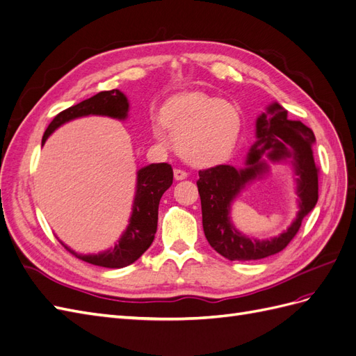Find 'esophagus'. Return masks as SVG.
<instances>
[{
    "instance_id": "34e87169",
    "label": "esophagus",
    "mask_w": 356,
    "mask_h": 356,
    "mask_svg": "<svg viewBox=\"0 0 356 356\" xmlns=\"http://www.w3.org/2000/svg\"><path fill=\"white\" fill-rule=\"evenodd\" d=\"M187 172L186 170H181V169H175L174 170V177L177 181H181V179H186L187 178Z\"/></svg>"
}]
</instances>
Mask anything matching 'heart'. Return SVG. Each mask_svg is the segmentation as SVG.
Masks as SVG:
<instances>
[{
  "label": "heart",
  "mask_w": 356,
  "mask_h": 356,
  "mask_svg": "<svg viewBox=\"0 0 356 356\" xmlns=\"http://www.w3.org/2000/svg\"><path fill=\"white\" fill-rule=\"evenodd\" d=\"M160 123L190 165L209 168L227 160L242 134L241 108L202 90L179 92L165 102Z\"/></svg>",
  "instance_id": "obj_1"
}]
</instances>
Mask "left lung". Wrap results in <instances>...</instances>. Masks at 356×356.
<instances>
[{
	"instance_id": "8db88e82",
	"label": "left lung",
	"mask_w": 356,
	"mask_h": 356,
	"mask_svg": "<svg viewBox=\"0 0 356 356\" xmlns=\"http://www.w3.org/2000/svg\"><path fill=\"white\" fill-rule=\"evenodd\" d=\"M257 141L250 148L243 168L218 165L199 172L197 188L202 203L203 232L209 245L232 261L260 260L281 252L297 234L301 221L318 202V166L312 145L315 135L301 122L288 120V111L272 102L257 117ZM271 163L293 166L299 212L290 227L270 240L248 238L234 227L229 217L231 203L255 179L268 173Z\"/></svg>"
}]
</instances>
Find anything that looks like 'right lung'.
<instances>
[{"label":"right lung","instance_id":"right-lung-1","mask_svg":"<svg viewBox=\"0 0 356 356\" xmlns=\"http://www.w3.org/2000/svg\"><path fill=\"white\" fill-rule=\"evenodd\" d=\"M127 113L129 101L123 92L118 89L99 92L89 99L70 106V108L59 113L53 118V122L46 129L44 136H42L41 145H44L47 138L58 127L75 120V118L88 115H105L117 118V120H126ZM172 181H174V170L168 163H152L138 169L131 218H129L126 230L110 250L98 254H79L72 251L62 241L59 242L65 246V250L80 258V260L95 266L122 268L135 263L154 241V234L157 230L159 203L163 193L172 186Z\"/></svg>","mask_w":356,"mask_h":356}]
</instances>
